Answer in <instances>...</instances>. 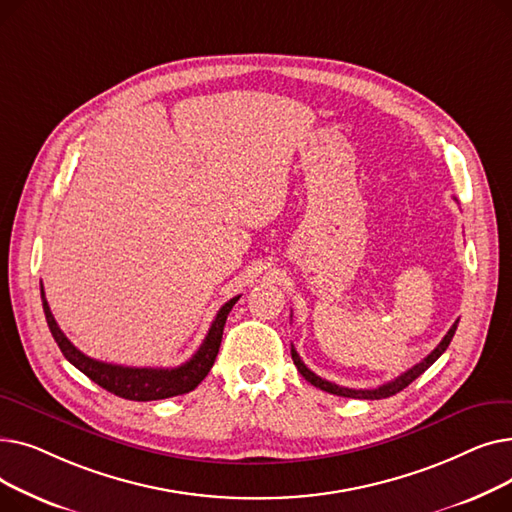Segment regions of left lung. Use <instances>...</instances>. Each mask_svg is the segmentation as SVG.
<instances>
[{"label":"left lung","mask_w":512,"mask_h":512,"mask_svg":"<svg viewBox=\"0 0 512 512\" xmlns=\"http://www.w3.org/2000/svg\"><path fill=\"white\" fill-rule=\"evenodd\" d=\"M456 326H459V319L454 321L452 328L448 330V334L442 338V342H440V344L434 348V351L429 353L421 363H417L415 367H411V369L405 371V373H400L398 378H394L392 382L382 384V386H378V388H371V390H355V388H342V386H338V384H332V382H328V380H324V378H319V375H315V373L301 361L299 353L294 351V346L290 348V355H292V361H294V365H297L299 373L303 375V378H305L309 384H313L315 388L326 390V392L336 394V396H344V398L380 400V398H388V396H392V394H396V392H400V390H405L411 382H415V380L419 378V375H421L427 367H432V365L440 359V355L448 348V344H450V340H452V336H454V332H456Z\"/></svg>","instance_id":"1"}]
</instances>
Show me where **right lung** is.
<instances>
[{
    "instance_id": "1",
    "label": "right lung",
    "mask_w": 512,
    "mask_h": 512,
    "mask_svg": "<svg viewBox=\"0 0 512 512\" xmlns=\"http://www.w3.org/2000/svg\"><path fill=\"white\" fill-rule=\"evenodd\" d=\"M240 299V294L234 299H230L226 305L215 315L213 324L199 346V351L182 363L180 367L172 369H161V367H124V365H114V363H103L97 359L87 357L85 353H80L78 348L64 336L60 326L56 324V319L51 315V309L47 305L43 284H41V301H43V311L49 332L53 340L58 342L60 351L64 357L78 369L83 371L87 378H91L95 384H99L103 390L112 392L120 398L126 400H161V398H172L178 394H186L195 390L213 367L215 357H218L220 344H222V334L228 313L232 311L234 303Z\"/></svg>"
}]
</instances>
